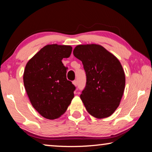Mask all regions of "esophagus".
<instances>
[{
	"label": "esophagus",
	"mask_w": 152,
	"mask_h": 152,
	"mask_svg": "<svg viewBox=\"0 0 152 152\" xmlns=\"http://www.w3.org/2000/svg\"><path fill=\"white\" fill-rule=\"evenodd\" d=\"M72 84H74V86H77V81H76V80H74V81L72 82Z\"/></svg>",
	"instance_id": "1"
}]
</instances>
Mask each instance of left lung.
<instances>
[{"mask_svg":"<svg viewBox=\"0 0 152 152\" xmlns=\"http://www.w3.org/2000/svg\"><path fill=\"white\" fill-rule=\"evenodd\" d=\"M73 54L82 61L86 84L80 94L92 116L103 119L117 109L124 92L125 76L119 60L102 46L78 45Z\"/></svg>","mask_w":152,"mask_h":152,"instance_id":"8db88e82","label":"left lung"}]
</instances>
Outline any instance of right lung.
<instances>
[{
	"label": "right lung",
	"instance_id": "add662e5",
	"mask_svg": "<svg viewBox=\"0 0 152 152\" xmlns=\"http://www.w3.org/2000/svg\"><path fill=\"white\" fill-rule=\"evenodd\" d=\"M70 45H47L27 63L23 82L33 108L45 119L60 117L71 103L76 87L66 78L63 58L70 57Z\"/></svg>",
	"mask_w": 152,
	"mask_h": 152
}]
</instances>
